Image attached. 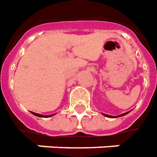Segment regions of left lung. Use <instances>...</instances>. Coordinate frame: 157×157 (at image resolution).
<instances>
[{
  "label": "left lung",
  "instance_id": "8db88e82",
  "mask_svg": "<svg viewBox=\"0 0 157 157\" xmlns=\"http://www.w3.org/2000/svg\"><path fill=\"white\" fill-rule=\"evenodd\" d=\"M128 113H129V112H127V113H124V114H122V115H120V116H124V115H127V114H128ZM104 115H105V116H107V117L114 118V117H113V116H110V115H105V114H104Z\"/></svg>",
  "mask_w": 157,
  "mask_h": 157
}]
</instances>
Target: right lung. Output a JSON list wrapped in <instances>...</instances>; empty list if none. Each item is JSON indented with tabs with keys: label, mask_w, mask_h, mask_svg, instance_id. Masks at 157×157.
<instances>
[{
	"label": "right lung",
	"mask_w": 157,
	"mask_h": 157,
	"mask_svg": "<svg viewBox=\"0 0 157 157\" xmlns=\"http://www.w3.org/2000/svg\"><path fill=\"white\" fill-rule=\"evenodd\" d=\"M32 114L34 115H36V116H38V117H43V118L50 117V116H52V115H48V116H45V115H39V114H36V113H33V112H32Z\"/></svg>",
	"instance_id": "1"
}]
</instances>
